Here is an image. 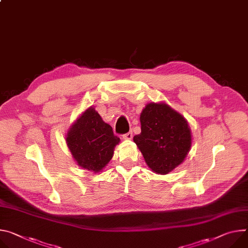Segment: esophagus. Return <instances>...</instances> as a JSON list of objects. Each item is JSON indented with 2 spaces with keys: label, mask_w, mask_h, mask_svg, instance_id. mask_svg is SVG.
Instances as JSON below:
<instances>
[{
  "label": "esophagus",
  "mask_w": 248,
  "mask_h": 248,
  "mask_svg": "<svg viewBox=\"0 0 248 248\" xmlns=\"http://www.w3.org/2000/svg\"><path fill=\"white\" fill-rule=\"evenodd\" d=\"M124 140H131L132 139V131H128L126 133H124L123 136Z\"/></svg>",
  "instance_id": "obj_1"
}]
</instances>
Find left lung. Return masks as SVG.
<instances>
[{"mask_svg":"<svg viewBox=\"0 0 248 248\" xmlns=\"http://www.w3.org/2000/svg\"><path fill=\"white\" fill-rule=\"evenodd\" d=\"M141 132L134 136L148 167L157 174H168L181 164L192 143L185 118L164 103H150L140 115Z\"/></svg>","mask_w":248,"mask_h":248,"instance_id":"obj_1","label":"left lung"}]
</instances>
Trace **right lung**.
Segmentation results:
<instances>
[{
	"mask_svg": "<svg viewBox=\"0 0 248 248\" xmlns=\"http://www.w3.org/2000/svg\"><path fill=\"white\" fill-rule=\"evenodd\" d=\"M120 139L93 107L87 108L67 132L66 143L79 166L100 172L111 159Z\"/></svg>",
	"mask_w": 248,
	"mask_h": 248,
	"instance_id": "obj_1",
	"label": "right lung"
}]
</instances>
